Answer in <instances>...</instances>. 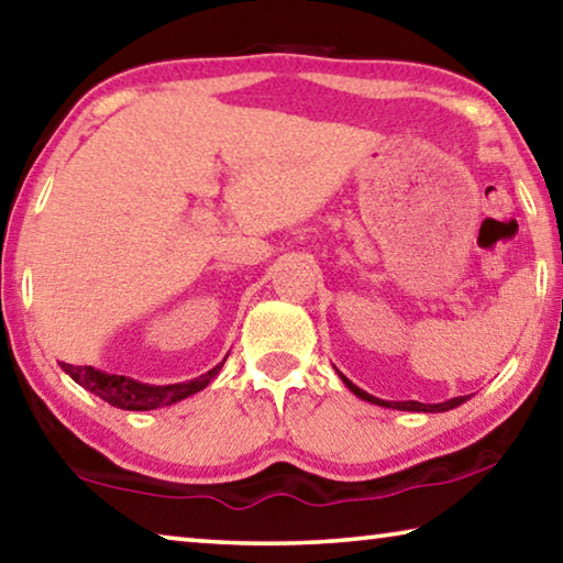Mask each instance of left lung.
Returning a JSON list of instances; mask_svg holds the SVG:
<instances>
[{
  "label": "left lung",
  "mask_w": 563,
  "mask_h": 563,
  "mask_svg": "<svg viewBox=\"0 0 563 563\" xmlns=\"http://www.w3.org/2000/svg\"><path fill=\"white\" fill-rule=\"evenodd\" d=\"M338 375H340V373H338ZM340 377H342V383H345V385L350 387V393H355L360 399H365V402H373V405H379V407L405 409V412H446V409L460 407L462 402H466V399H470V395H466V397L446 399V402H440V405H424V402H415V399H407V402H387V399H379V397L367 395L365 389H360L357 385H352L345 375H340Z\"/></svg>",
  "instance_id": "8db88e82"
}]
</instances>
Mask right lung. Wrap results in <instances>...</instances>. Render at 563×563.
Segmentation results:
<instances>
[{"label":"right lung","mask_w":563,"mask_h":563,"mask_svg":"<svg viewBox=\"0 0 563 563\" xmlns=\"http://www.w3.org/2000/svg\"><path fill=\"white\" fill-rule=\"evenodd\" d=\"M223 362L221 365H216L213 369H208V373L201 377L188 379V383H176V385H146L123 375L101 373V369H93L89 365H69V362H62V369L74 379V383H79L84 389H89V393L101 397L103 402H109L119 409H131V412H146V409L174 405L190 395L201 393V389L208 387V383L221 373Z\"/></svg>","instance_id":"1"}]
</instances>
